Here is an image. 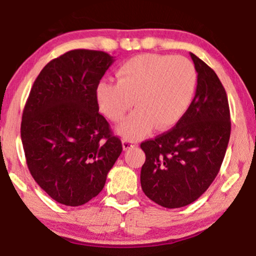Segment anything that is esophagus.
Masks as SVG:
<instances>
[{
  "label": "esophagus",
  "instance_id": "obj_1",
  "mask_svg": "<svg viewBox=\"0 0 256 256\" xmlns=\"http://www.w3.org/2000/svg\"><path fill=\"white\" fill-rule=\"evenodd\" d=\"M137 142L131 140V139H124V140H122V148H124V150H128V148L137 146Z\"/></svg>",
  "mask_w": 256,
  "mask_h": 256
}]
</instances>
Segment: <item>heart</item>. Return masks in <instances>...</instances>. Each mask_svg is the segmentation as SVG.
<instances>
[{"label":"heart","mask_w":256,"mask_h":256,"mask_svg":"<svg viewBox=\"0 0 256 256\" xmlns=\"http://www.w3.org/2000/svg\"><path fill=\"white\" fill-rule=\"evenodd\" d=\"M117 79L96 87L98 106L106 118L119 122L134 102L137 110L118 126V132L138 139L154 126L168 130L182 119L195 94L197 73L184 56L143 54L125 61Z\"/></svg>","instance_id":"b5f03b06"}]
</instances>
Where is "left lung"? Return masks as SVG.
<instances>
[{
	"label": "left lung",
	"instance_id": "1",
	"mask_svg": "<svg viewBox=\"0 0 256 256\" xmlns=\"http://www.w3.org/2000/svg\"><path fill=\"white\" fill-rule=\"evenodd\" d=\"M197 72L192 104L169 131L140 144L145 195L164 208L195 202L218 176L230 137L227 93L216 73L190 53Z\"/></svg>",
	"mask_w": 256,
	"mask_h": 256
}]
</instances>
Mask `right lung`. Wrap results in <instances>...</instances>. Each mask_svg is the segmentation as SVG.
Instances as JSON below:
<instances>
[{"instance_id": "right-lung-1", "label": "right lung", "mask_w": 256, "mask_h": 256, "mask_svg": "<svg viewBox=\"0 0 256 256\" xmlns=\"http://www.w3.org/2000/svg\"><path fill=\"white\" fill-rule=\"evenodd\" d=\"M113 61L102 50L67 52L44 67L26 102L21 139L28 169L61 204L82 206L98 195L122 151L96 96Z\"/></svg>"}]
</instances>
